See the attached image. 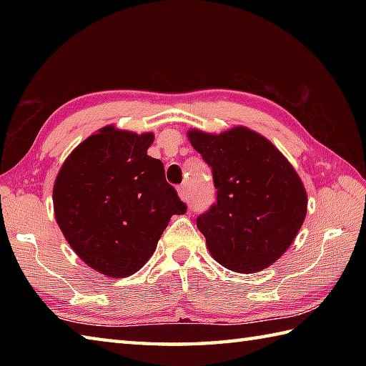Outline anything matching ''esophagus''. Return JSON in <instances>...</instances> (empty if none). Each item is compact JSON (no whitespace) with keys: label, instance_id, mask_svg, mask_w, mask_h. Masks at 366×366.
I'll list each match as a JSON object with an SVG mask.
<instances>
[{"label":"esophagus","instance_id":"obj_1","mask_svg":"<svg viewBox=\"0 0 366 366\" xmlns=\"http://www.w3.org/2000/svg\"><path fill=\"white\" fill-rule=\"evenodd\" d=\"M177 193H179V197H181V199H184V201H187V199H189V192H187V185H185V184H182V185H179V187H177Z\"/></svg>","mask_w":366,"mask_h":366}]
</instances>
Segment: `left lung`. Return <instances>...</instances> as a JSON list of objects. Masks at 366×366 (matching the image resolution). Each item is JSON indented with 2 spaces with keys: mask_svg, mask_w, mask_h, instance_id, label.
Masks as SVG:
<instances>
[{
  "mask_svg": "<svg viewBox=\"0 0 366 366\" xmlns=\"http://www.w3.org/2000/svg\"><path fill=\"white\" fill-rule=\"evenodd\" d=\"M192 146L212 168L217 203L197 219L212 258L253 274L274 264L302 228L307 192L267 138L247 127L219 135L189 130Z\"/></svg>",
  "mask_w": 366,
  "mask_h": 366,
  "instance_id": "left-lung-1",
  "label": "left lung"
}]
</instances>
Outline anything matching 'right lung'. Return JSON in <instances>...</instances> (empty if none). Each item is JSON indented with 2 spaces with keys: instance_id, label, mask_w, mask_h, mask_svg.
Segmentation results:
<instances>
[{
  "instance_id": "add662e5",
  "label": "right lung",
  "mask_w": 366,
  "mask_h": 366,
  "mask_svg": "<svg viewBox=\"0 0 366 366\" xmlns=\"http://www.w3.org/2000/svg\"><path fill=\"white\" fill-rule=\"evenodd\" d=\"M152 134L102 127L75 147L53 185L54 219L72 250L107 277H129L155 252L174 214L187 211L147 155Z\"/></svg>"
}]
</instances>
